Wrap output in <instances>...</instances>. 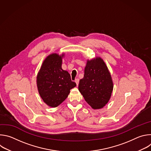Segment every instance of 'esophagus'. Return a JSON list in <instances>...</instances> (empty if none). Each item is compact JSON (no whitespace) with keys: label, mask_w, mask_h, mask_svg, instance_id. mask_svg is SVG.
Returning a JSON list of instances; mask_svg holds the SVG:
<instances>
[{"label":"esophagus","mask_w":151,"mask_h":151,"mask_svg":"<svg viewBox=\"0 0 151 151\" xmlns=\"http://www.w3.org/2000/svg\"><path fill=\"white\" fill-rule=\"evenodd\" d=\"M75 82H76V85L78 86V84H79V79H75Z\"/></svg>","instance_id":"esophagus-1"}]
</instances>
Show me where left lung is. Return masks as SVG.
<instances>
[{
    "instance_id": "8db88e82",
    "label": "left lung",
    "mask_w": 151,
    "mask_h": 151,
    "mask_svg": "<svg viewBox=\"0 0 151 151\" xmlns=\"http://www.w3.org/2000/svg\"><path fill=\"white\" fill-rule=\"evenodd\" d=\"M78 89L85 100L94 109L102 108L109 101L113 83L109 70L101 58L87 61Z\"/></svg>"
}]
</instances>
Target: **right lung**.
<instances>
[{"label":"right lung","instance_id":"add662e5","mask_svg":"<svg viewBox=\"0 0 151 151\" xmlns=\"http://www.w3.org/2000/svg\"><path fill=\"white\" fill-rule=\"evenodd\" d=\"M64 55L52 54L43 62L37 76L39 93L44 101L49 106L55 107L68 97L70 90L76 87L68 72L61 68Z\"/></svg>","mask_w":151,"mask_h":151}]
</instances>
